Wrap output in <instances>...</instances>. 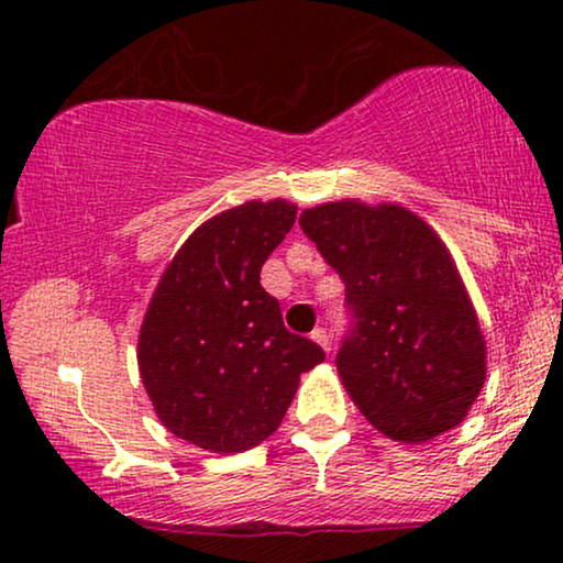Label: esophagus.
Segmentation results:
<instances>
[{
	"mask_svg": "<svg viewBox=\"0 0 563 563\" xmlns=\"http://www.w3.org/2000/svg\"><path fill=\"white\" fill-rule=\"evenodd\" d=\"M310 338H312V341H314V343H318V345H320V349H322V351H325V353H330V335H328V330H325V328H314V330H312V333H310Z\"/></svg>",
	"mask_w": 563,
	"mask_h": 563,
	"instance_id": "1",
	"label": "esophagus"
}]
</instances>
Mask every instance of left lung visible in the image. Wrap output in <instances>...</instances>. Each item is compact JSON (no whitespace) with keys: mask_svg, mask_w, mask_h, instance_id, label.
Returning a JSON list of instances; mask_svg holds the SVG:
<instances>
[{"mask_svg":"<svg viewBox=\"0 0 563 563\" xmlns=\"http://www.w3.org/2000/svg\"><path fill=\"white\" fill-rule=\"evenodd\" d=\"M341 274L353 330L338 376L391 441L426 443L466 418L487 379V343L451 251L399 205L322 202L299 214Z\"/></svg>","mask_w":563,"mask_h":563,"instance_id":"left-lung-1","label":"left lung"}]
</instances>
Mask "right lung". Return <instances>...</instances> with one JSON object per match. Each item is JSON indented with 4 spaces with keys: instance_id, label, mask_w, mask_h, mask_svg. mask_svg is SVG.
<instances>
[{
    "instance_id": "1",
    "label": "right lung",
    "mask_w": 563,
    "mask_h": 563,
    "mask_svg": "<svg viewBox=\"0 0 563 563\" xmlns=\"http://www.w3.org/2000/svg\"><path fill=\"white\" fill-rule=\"evenodd\" d=\"M297 220L287 199H251L191 233L161 274L137 335V368L166 430L241 453L282 426L299 376L325 361L284 328L261 266Z\"/></svg>"
}]
</instances>
